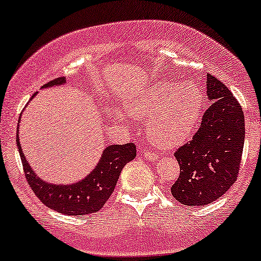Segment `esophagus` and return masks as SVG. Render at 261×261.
<instances>
[{"mask_svg":"<svg viewBox=\"0 0 261 261\" xmlns=\"http://www.w3.org/2000/svg\"><path fill=\"white\" fill-rule=\"evenodd\" d=\"M143 158L149 159V161H154V159L158 158V155H156L155 153H152V152H143Z\"/></svg>","mask_w":261,"mask_h":261,"instance_id":"obj_1","label":"esophagus"}]
</instances>
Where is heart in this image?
Segmentation results:
<instances>
[{"mask_svg": "<svg viewBox=\"0 0 261 261\" xmlns=\"http://www.w3.org/2000/svg\"><path fill=\"white\" fill-rule=\"evenodd\" d=\"M204 97L197 84L156 81L136 98L128 100V114L148 119L147 136L161 148H174L186 141L198 125ZM117 118L124 113L115 109Z\"/></svg>", "mask_w": 261, "mask_h": 261, "instance_id": "obj_1", "label": "heart"}]
</instances>
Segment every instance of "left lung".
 <instances>
[{
    "label": "left lung",
    "instance_id": "left-lung-1",
    "mask_svg": "<svg viewBox=\"0 0 261 261\" xmlns=\"http://www.w3.org/2000/svg\"><path fill=\"white\" fill-rule=\"evenodd\" d=\"M206 95L212 103L200 127L175 152L180 176L171 194L190 206L213 203L234 184L244 146V114L231 91L208 74Z\"/></svg>",
    "mask_w": 261,
    "mask_h": 261
}]
</instances>
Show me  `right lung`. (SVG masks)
Masks as SVG:
<instances>
[{
    "label": "right lung",
    "mask_w": 261,
    "mask_h": 261,
    "mask_svg": "<svg viewBox=\"0 0 261 261\" xmlns=\"http://www.w3.org/2000/svg\"><path fill=\"white\" fill-rule=\"evenodd\" d=\"M64 84L65 77L61 76L43 85L42 89ZM17 146L23 162L25 177L33 192L49 209L65 215H87L102 209L114 192L122 168L136 156V146L134 143L112 144L106 147L99 162L86 177L69 185H57L41 180L31 169L21 149L18 133Z\"/></svg>",
    "instance_id": "obj_1"
}]
</instances>
